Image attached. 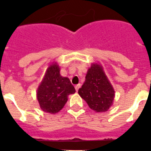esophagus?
I'll return each mask as SVG.
<instances>
[{
	"instance_id": "obj_1",
	"label": "esophagus",
	"mask_w": 151,
	"mask_h": 151,
	"mask_svg": "<svg viewBox=\"0 0 151 151\" xmlns=\"http://www.w3.org/2000/svg\"><path fill=\"white\" fill-rule=\"evenodd\" d=\"M80 88V85L78 84V85H76V86H75V88H76V91H78V90Z\"/></svg>"
}]
</instances>
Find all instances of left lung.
Instances as JSON below:
<instances>
[{"label":"left lung","instance_id":"8db88e82","mask_svg":"<svg viewBox=\"0 0 151 151\" xmlns=\"http://www.w3.org/2000/svg\"><path fill=\"white\" fill-rule=\"evenodd\" d=\"M78 94L91 110L106 112L113 104L115 91L108 80L102 66L92 63L88 70L85 81L78 89Z\"/></svg>","mask_w":151,"mask_h":151}]
</instances>
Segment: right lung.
<instances>
[{"label": "right lung", "mask_w": 151, "mask_h": 151, "mask_svg": "<svg viewBox=\"0 0 151 151\" xmlns=\"http://www.w3.org/2000/svg\"><path fill=\"white\" fill-rule=\"evenodd\" d=\"M76 92L74 86L66 77L60 74L59 65L53 63L37 90V98L40 107L46 113H57L63 109L68 101V96Z\"/></svg>", "instance_id": "add662e5"}]
</instances>
